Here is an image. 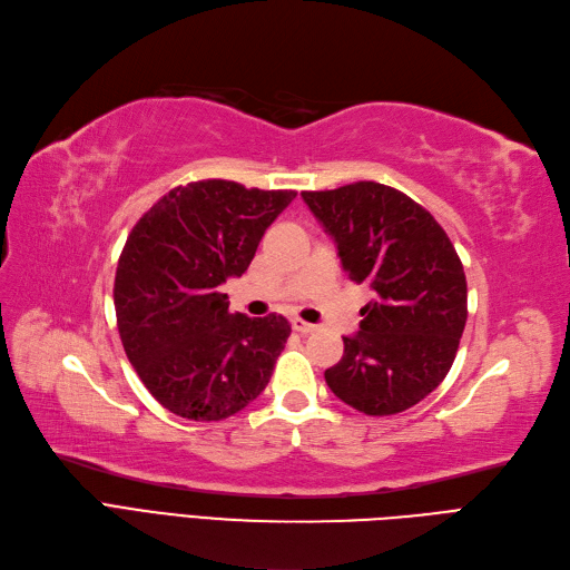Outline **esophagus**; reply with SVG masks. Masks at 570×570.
<instances>
[{"label": "esophagus", "instance_id": "esophagus-1", "mask_svg": "<svg viewBox=\"0 0 570 570\" xmlns=\"http://www.w3.org/2000/svg\"><path fill=\"white\" fill-rule=\"evenodd\" d=\"M292 327L297 330V332H302V335H311V332L318 330V325L306 323V321H302V318H292Z\"/></svg>", "mask_w": 570, "mask_h": 570}]
</instances>
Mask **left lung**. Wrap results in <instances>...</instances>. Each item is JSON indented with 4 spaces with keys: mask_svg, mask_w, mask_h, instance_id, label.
Listing matches in <instances>:
<instances>
[{
    "mask_svg": "<svg viewBox=\"0 0 570 570\" xmlns=\"http://www.w3.org/2000/svg\"><path fill=\"white\" fill-rule=\"evenodd\" d=\"M353 283L375 289L344 356L325 370L340 401L365 415H396L429 396L455 361L466 323V278L431 214L405 193L358 181L304 190Z\"/></svg>",
    "mask_w": 570,
    "mask_h": 570,
    "instance_id": "obj_1",
    "label": "left lung"
}]
</instances>
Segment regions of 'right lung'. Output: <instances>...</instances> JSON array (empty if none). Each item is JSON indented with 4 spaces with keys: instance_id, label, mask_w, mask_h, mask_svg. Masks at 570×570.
Here are the masks:
<instances>
[{
    "instance_id": "obj_1",
    "label": "right lung",
    "mask_w": 570,
    "mask_h": 570,
    "mask_svg": "<svg viewBox=\"0 0 570 570\" xmlns=\"http://www.w3.org/2000/svg\"><path fill=\"white\" fill-rule=\"evenodd\" d=\"M294 198V190L193 181L131 228L112 287L117 330L136 375L174 415L219 422L266 389L289 323L230 313L222 285L243 276Z\"/></svg>"
}]
</instances>
